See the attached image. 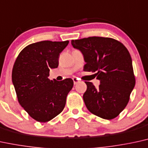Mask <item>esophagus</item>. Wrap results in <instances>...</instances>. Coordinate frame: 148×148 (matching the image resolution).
<instances>
[{
	"instance_id": "esophagus-1",
	"label": "esophagus",
	"mask_w": 148,
	"mask_h": 148,
	"mask_svg": "<svg viewBox=\"0 0 148 148\" xmlns=\"http://www.w3.org/2000/svg\"><path fill=\"white\" fill-rule=\"evenodd\" d=\"M72 80H73V81H74V85L77 84V83H79V79H77V78H76V77L73 78Z\"/></svg>"
}]
</instances>
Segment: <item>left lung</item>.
<instances>
[{"label":"left lung","instance_id":"8db88e82","mask_svg":"<svg viewBox=\"0 0 148 148\" xmlns=\"http://www.w3.org/2000/svg\"><path fill=\"white\" fill-rule=\"evenodd\" d=\"M73 47L84 56L85 72H96L101 84L96 88L85 81L83 100L94 115L111 120L125 109L135 85L132 61L129 51L115 39L92 36L72 40Z\"/></svg>","mask_w":148,"mask_h":148}]
</instances>
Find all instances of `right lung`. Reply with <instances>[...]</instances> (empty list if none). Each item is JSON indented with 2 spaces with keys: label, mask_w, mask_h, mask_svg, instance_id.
<instances>
[{
  "label": "right lung",
  "mask_w": 148,
  "mask_h": 148,
  "mask_svg": "<svg viewBox=\"0 0 148 148\" xmlns=\"http://www.w3.org/2000/svg\"><path fill=\"white\" fill-rule=\"evenodd\" d=\"M69 41H44L30 44L19 53L12 69L18 101L32 118L45 123L63 111L72 90V79L49 80V69L58 66L60 53Z\"/></svg>",
  "instance_id": "obj_1"
}]
</instances>
